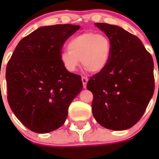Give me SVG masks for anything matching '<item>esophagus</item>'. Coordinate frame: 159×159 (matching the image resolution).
<instances>
[{"label":"esophagus","mask_w":159,"mask_h":159,"mask_svg":"<svg viewBox=\"0 0 159 159\" xmlns=\"http://www.w3.org/2000/svg\"><path fill=\"white\" fill-rule=\"evenodd\" d=\"M88 79L87 76H83L82 77V82H83V85H84V88H86L87 84H88Z\"/></svg>","instance_id":"1"}]
</instances>
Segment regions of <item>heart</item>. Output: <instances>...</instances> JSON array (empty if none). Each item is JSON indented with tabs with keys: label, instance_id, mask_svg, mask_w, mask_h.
I'll list each match as a JSON object with an SVG mask.
<instances>
[{
	"label": "heart",
	"instance_id": "1",
	"mask_svg": "<svg viewBox=\"0 0 159 159\" xmlns=\"http://www.w3.org/2000/svg\"><path fill=\"white\" fill-rule=\"evenodd\" d=\"M67 48L60 55V62L67 71H75L81 61L88 71L99 72L107 64L111 45L104 35L88 32L71 39Z\"/></svg>",
	"mask_w": 159,
	"mask_h": 159
}]
</instances>
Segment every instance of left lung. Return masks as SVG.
Segmentation results:
<instances>
[{
  "mask_svg": "<svg viewBox=\"0 0 159 159\" xmlns=\"http://www.w3.org/2000/svg\"><path fill=\"white\" fill-rule=\"evenodd\" d=\"M111 45L106 67L90 78L93 116L101 126L127 130L139 121L154 91V62L136 36L116 25L95 23Z\"/></svg>",
  "mask_w": 159,
  "mask_h": 159,
  "instance_id": "1",
  "label": "left lung"
}]
</instances>
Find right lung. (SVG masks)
Here are the masks:
<instances>
[{
	"mask_svg": "<svg viewBox=\"0 0 159 159\" xmlns=\"http://www.w3.org/2000/svg\"><path fill=\"white\" fill-rule=\"evenodd\" d=\"M80 25L40 27L18 43L6 67L8 104L25 127L36 133L60 127L71 101L83 89L81 76L60 60L63 45Z\"/></svg>",
	"mask_w": 159,
	"mask_h": 159,
	"instance_id": "obj_1",
	"label": "right lung"
}]
</instances>
